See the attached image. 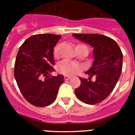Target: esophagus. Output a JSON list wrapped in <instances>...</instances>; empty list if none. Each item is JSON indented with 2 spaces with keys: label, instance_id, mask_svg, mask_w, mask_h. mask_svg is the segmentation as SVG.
<instances>
[{
  "label": "esophagus",
  "instance_id": "obj_1",
  "mask_svg": "<svg viewBox=\"0 0 135 135\" xmlns=\"http://www.w3.org/2000/svg\"><path fill=\"white\" fill-rule=\"evenodd\" d=\"M64 80H69V79H70V78H71V76H67V75H66V76H64Z\"/></svg>",
  "mask_w": 135,
  "mask_h": 135
}]
</instances>
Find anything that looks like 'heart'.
<instances>
[{
	"label": "heart",
	"mask_w": 135,
	"mask_h": 135,
	"mask_svg": "<svg viewBox=\"0 0 135 135\" xmlns=\"http://www.w3.org/2000/svg\"><path fill=\"white\" fill-rule=\"evenodd\" d=\"M85 47V45L83 44H80V45H77V47ZM61 45L59 44L55 46L54 48V51H53V55L55 58H58L59 57V55L61 54ZM57 71L59 73H61L63 74H66V75H73V74H76L77 72H78L81 69V66L80 64L75 62V61H69V60H63V61H60L57 66Z\"/></svg>",
	"instance_id": "b5f03b06"
}]
</instances>
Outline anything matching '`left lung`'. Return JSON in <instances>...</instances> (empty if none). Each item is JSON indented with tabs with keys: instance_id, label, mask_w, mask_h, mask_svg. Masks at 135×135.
<instances>
[{
	"instance_id": "8db88e82",
	"label": "left lung",
	"mask_w": 135,
	"mask_h": 135,
	"mask_svg": "<svg viewBox=\"0 0 135 135\" xmlns=\"http://www.w3.org/2000/svg\"><path fill=\"white\" fill-rule=\"evenodd\" d=\"M76 38L94 47V62L85 72L88 79L80 77L76 97L88 104L102 102L111 94L119 79L123 67V53L116 42L101 34H73ZM95 79L92 80V78Z\"/></svg>"
}]
</instances>
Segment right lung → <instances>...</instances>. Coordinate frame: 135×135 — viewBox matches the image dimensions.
Returning a JSON list of instances; mask_svg holds the SVG:
<instances>
[{
    "instance_id": "right-lung-1",
    "label": "right lung",
    "mask_w": 135,
    "mask_h": 135,
    "mask_svg": "<svg viewBox=\"0 0 135 135\" xmlns=\"http://www.w3.org/2000/svg\"><path fill=\"white\" fill-rule=\"evenodd\" d=\"M61 36L51 33L29 37L21 45L15 63L14 75L20 92L33 106L51 104L57 97L64 76H51L55 71L53 48Z\"/></svg>"
}]
</instances>
